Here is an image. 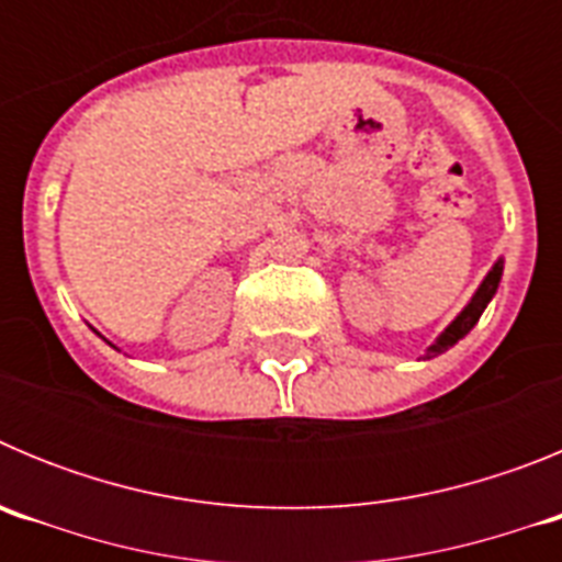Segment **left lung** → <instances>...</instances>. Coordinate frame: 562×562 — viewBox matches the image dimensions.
I'll return each mask as SVG.
<instances>
[{"mask_svg":"<svg viewBox=\"0 0 562 562\" xmlns=\"http://www.w3.org/2000/svg\"><path fill=\"white\" fill-rule=\"evenodd\" d=\"M501 276H504V258H498L493 265V270L486 272L484 281L479 284V290L473 292V297L467 301L464 310L459 312V315L450 321V326L445 331H441L439 337H436L434 342L428 346V351H425V360H430V357L441 355V351H448L450 346H456V342L461 340V337L467 335V331L473 329L475 324H479L481 312L486 310V304L493 301V295L498 292V284H501Z\"/></svg>","mask_w":562,"mask_h":562,"instance_id":"1","label":"left lung"}]
</instances>
